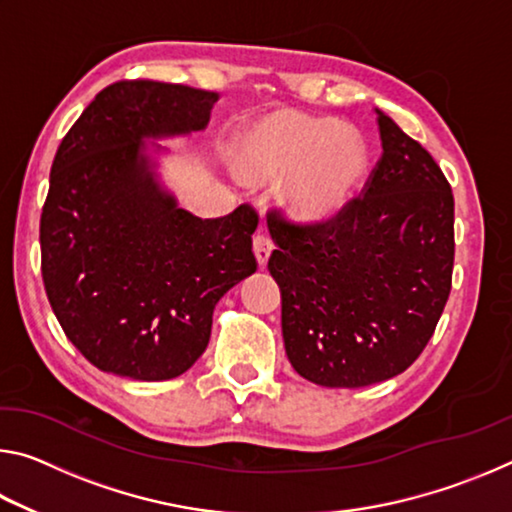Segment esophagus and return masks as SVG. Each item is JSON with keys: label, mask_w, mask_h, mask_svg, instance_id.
Wrapping results in <instances>:
<instances>
[{"label": "esophagus", "mask_w": 512, "mask_h": 512, "mask_svg": "<svg viewBox=\"0 0 512 512\" xmlns=\"http://www.w3.org/2000/svg\"><path fill=\"white\" fill-rule=\"evenodd\" d=\"M253 250H255L257 264H259V266H266L268 257H271V250H273L271 237H268L266 232H257L255 239H253Z\"/></svg>", "instance_id": "obj_1"}]
</instances>
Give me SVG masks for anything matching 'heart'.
I'll list each match as a JSON object with an SVG mask.
<instances>
[{
  "mask_svg": "<svg viewBox=\"0 0 512 512\" xmlns=\"http://www.w3.org/2000/svg\"><path fill=\"white\" fill-rule=\"evenodd\" d=\"M239 162L257 183L298 171L287 196L289 212L302 221H320L357 192L368 171V146L336 119L282 112L246 135Z\"/></svg>",
  "mask_w": 512,
  "mask_h": 512,
  "instance_id": "heart-1",
  "label": "heart"
}]
</instances>
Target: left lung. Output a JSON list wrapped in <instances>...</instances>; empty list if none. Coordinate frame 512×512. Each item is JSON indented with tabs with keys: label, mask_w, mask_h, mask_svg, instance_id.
<instances>
[{
	"label": "left lung",
	"mask_w": 512,
	"mask_h": 512,
	"mask_svg": "<svg viewBox=\"0 0 512 512\" xmlns=\"http://www.w3.org/2000/svg\"><path fill=\"white\" fill-rule=\"evenodd\" d=\"M381 158L363 194L320 223L268 212V271L300 377L361 388L400 375L429 343L452 289L454 194L429 151L377 110Z\"/></svg>",
	"instance_id": "obj_1"
}]
</instances>
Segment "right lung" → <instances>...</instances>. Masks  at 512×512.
<instances>
[{
  "label": "right lung",
  "mask_w": 512,
  "mask_h": 512,
  "mask_svg": "<svg viewBox=\"0 0 512 512\" xmlns=\"http://www.w3.org/2000/svg\"><path fill=\"white\" fill-rule=\"evenodd\" d=\"M219 94L119 81L60 142L40 216L42 280L67 339L117 377L183 375L216 302L257 271V212L198 219L160 185L144 140L203 131ZM160 151V146H155Z\"/></svg>",
  "instance_id": "1"
}]
</instances>
